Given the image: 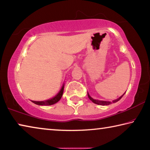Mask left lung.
I'll return each instance as SVG.
<instances>
[{
    "label": "left lung",
    "instance_id": "1",
    "mask_svg": "<svg viewBox=\"0 0 150 150\" xmlns=\"http://www.w3.org/2000/svg\"><path fill=\"white\" fill-rule=\"evenodd\" d=\"M124 94H122V96H121V97H119L118 99H117V100H113V103H115V102H118L119 100H121V98L123 96V95ZM88 98H89V99L91 100V101L92 102H94V103H96V104H98V105H110V104H111V102H106V101H101V100H94V99H93L92 98H91V96H90V95L88 94Z\"/></svg>",
    "mask_w": 150,
    "mask_h": 150
}]
</instances>
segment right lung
<instances>
[{
  "mask_svg": "<svg viewBox=\"0 0 150 150\" xmlns=\"http://www.w3.org/2000/svg\"><path fill=\"white\" fill-rule=\"evenodd\" d=\"M64 85H63L62 88L61 89V91H59V93L56 95L55 97H54L53 98H52L50 100H47V101H42V102H36V101H31L33 103H35V104L37 105H52L56 103V102H58L59 100L61 99V98L63 95V92H64Z\"/></svg>",
  "mask_w": 150,
  "mask_h": 150,
  "instance_id": "1",
  "label": "right lung"
}]
</instances>
